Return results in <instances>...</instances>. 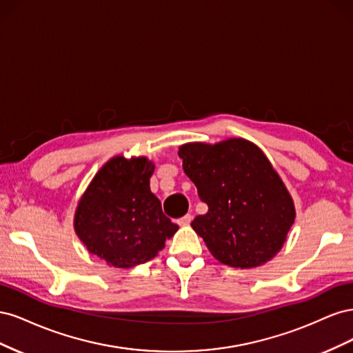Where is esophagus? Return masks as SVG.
I'll list each match as a JSON object with an SVG mask.
<instances>
[{"label": "esophagus", "mask_w": 353, "mask_h": 353, "mask_svg": "<svg viewBox=\"0 0 353 353\" xmlns=\"http://www.w3.org/2000/svg\"><path fill=\"white\" fill-rule=\"evenodd\" d=\"M191 219H193V216H191L190 213H187V215L178 218L176 222H178V225H188V223L191 222Z\"/></svg>", "instance_id": "34e87169"}]
</instances>
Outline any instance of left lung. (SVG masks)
Instances as JSON below:
<instances>
[{
    "instance_id": "1",
    "label": "left lung",
    "mask_w": 353,
    "mask_h": 353,
    "mask_svg": "<svg viewBox=\"0 0 353 353\" xmlns=\"http://www.w3.org/2000/svg\"><path fill=\"white\" fill-rule=\"evenodd\" d=\"M185 175L209 210L191 222L209 252L232 268L271 261L294 222L293 200L270 160L241 138L179 147Z\"/></svg>"
}]
</instances>
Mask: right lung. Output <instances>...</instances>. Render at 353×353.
I'll use <instances>...</instances> for the list:
<instances>
[{"label":"right lung","mask_w":353,"mask_h":353,"mask_svg":"<svg viewBox=\"0 0 353 353\" xmlns=\"http://www.w3.org/2000/svg\"><path fill=\"white\" fill-rule=\"evenodd\" d=\"M154 166L145 157L109 160L74 213V231L90 253L116 268L153 259L178 231L150 191Z\"/></svg>","instance_id":"1"}]
</instances>
